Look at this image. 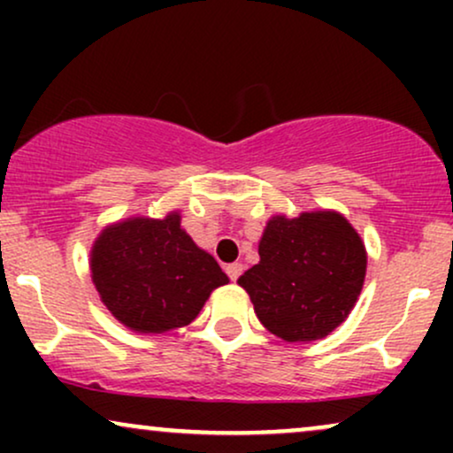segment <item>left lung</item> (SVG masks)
I'll list each match as a JSON object with an SVG mask.
<instances>
[{
    "label": "left lung",
    "mask_w": 453,
    "mask_h": 453,
    "mask_svg": "<svg viewBox=\"0 0 453 453\" xmlns=\"http://www.w3.org/2000/svg\"><path fill=\"white\" fill-rule=\"evenodd\" d=\"M89 266L102 303L138 334L189 326L211 294L230 283L217 259L183 230L179 211L106 226L93 242Z\"/></svg>",
    "instance_id": "obj_1"
}]
</instances>
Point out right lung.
Here are the masks:
<instances>
[{
  "mask_svg": "<svg viewBox=\"0 0 453 453\" xmlns=\"http://www.w3.org/2000/svg\"><path fill=\"white\" fill-rule=\"evenodd\" d=\"M259 262L238 279L257 319L288 342L326 339L349 317L366 277V249L336 212L270 217Z\"/></svg>",
  "mask_w": 453,
  "mask_h": 453,
  "instance_id": "obj_1",
  "label": "right lung"
}]
</instances>
